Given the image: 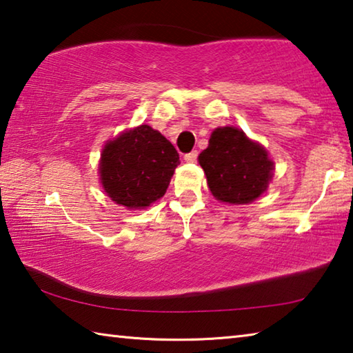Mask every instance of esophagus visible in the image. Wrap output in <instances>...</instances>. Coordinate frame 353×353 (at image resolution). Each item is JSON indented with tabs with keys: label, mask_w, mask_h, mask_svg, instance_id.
I'll return each instance as SVG.
<instances>
[{
	"label": "esophagus",
	"mask_w": 353,
	"mask_h": 353,
	"mask_svg": "<svg viewBox=\"0 0 353 353\" xmlns=\"http://www.w3.org/2000/svg\"><path fill=\"white\" fill-rule=\"evenodd\" d=\"M183 160H185V162H188V163H194L196 160H198V151H191L188 154H185Z\"/></svg>",
	"instance_id": "34e87169"
}]
</instances>
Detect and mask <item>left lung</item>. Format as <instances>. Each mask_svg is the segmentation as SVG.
<instances>
[{"label": "left lung", "instance_id": "obj_1", "mask_svg": "<svg viewBox=\"0 0 353 353\" xmlns=\"http://www.w3.org/2000/svg\"><path fill=\"white\" fill-rule=\"evenodd\" d=\"M198 160L212 194L227 204L255 201L272 179L274 162L266 149L232 126L214 129Z\"/></svg>", "mask_w": 353, "mask_h": 353}]
</instances>
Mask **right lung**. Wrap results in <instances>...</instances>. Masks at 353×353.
Returning <instances> with one entry per match:
<instances>
[{"label": "right lung", "instance_id": "obj_1", "mask_svg": "<svg viewBox=\"0 0 353 353\" xmlns=\"http://www.w3.org/2000/svg\"><path fill=\"white\" fill-rule=\"evenodd\" d=\"M179 163L171 141L141 124L105 143L98 168L105 194L137 210L162 198Z\"/></svg>", "mask_w": 353, "mask_h": 353}]
</instances>
